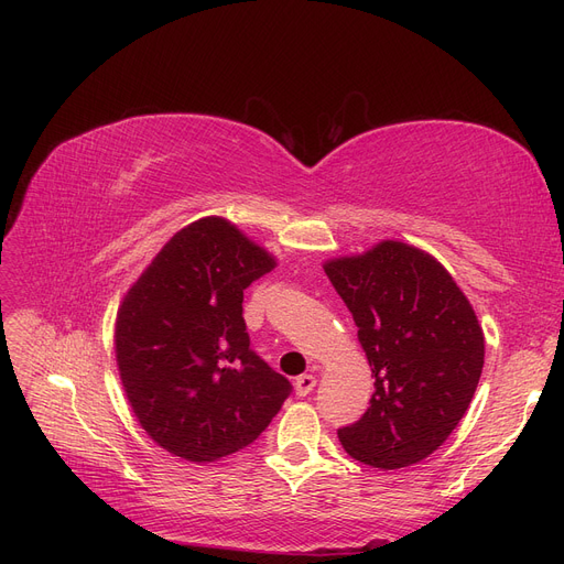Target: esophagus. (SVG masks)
<instances>
[{
  "instance_id": "esophagus-1",
  "label": "esophagus",
  "mask_w": 564,
  "mask_h": 564,
  "mask_svg": "<svg viewBox=\"0 0 564 564\" xmlns=\"http://www.w3.org/2000/svg\"><path fill=\"white\" fill-rule=\"evenodd\" d=\"M315 383H317L315 375H302V377H297V381H294V393H297L300 398H306L315 389Z\"/></svg>"
}]
</instances>
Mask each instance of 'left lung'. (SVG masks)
I'll use <instances>...</instances> for the list:
<instances>
[{
    "instance_id": "obj_1",
    "label": "left lung",
    "mask_w": 564,
    "mask_h": 564,
    "mask_svg": "<svg viewBox=\"0 0 564 564\" xmlns=\"http://www.w3.org/2000/svg\"><path fill=\"white\" fill-rule=\"evenodd\" d=\"M359 327L375 377L370 406L338 438L349 457L393 470L451 436L485 366V334L466 294L427 251L381 240L324 262Z\"/></svg>"
}]
</instances>
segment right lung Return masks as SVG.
<instances>
[{
    "label": "right lung",
    "mask_w": 564,
    "mask_h": 564,
    "mask_svg": "<svg viewBox=\"0 0 564 564\" xmlns=\"http://www.w3.org/2000/svg\"><path fill=\"white\" fill-rule=\"evenodd\" d=\"M276 258L224 217L177 230L116 313L126 398L160 448L194 464L247 448L290 395L249 349L245 290Z\"/></svg>",
    "instance_id": "obj_1"
}]
</instances>
